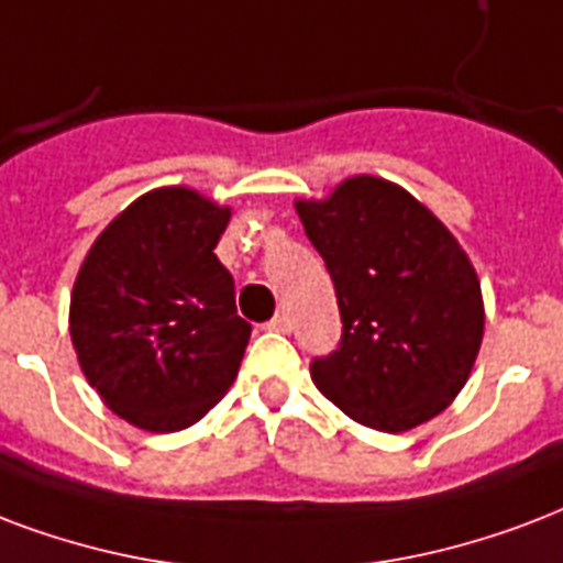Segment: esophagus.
<instances>
[{
  "label": "esophagus",
  "instance_id": "34e87169",
  "mask_svg": "<svg viewBox=\"0 0 563 563\" xmlns=\"http://www.w3.org/2000/svg\"><path fill=\"white\" fill-rule=\"evenodd\" d=\"M265 328L274 330V333H289L291 321H289V316H286V312H277V316H274V319L268 321Z\"/></svg>",
  "mask_w": 563,
  "mask_h": 563
}]
</instances>
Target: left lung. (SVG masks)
Masks as SVG:
<instances>
[{
	"label": "left lung",
	"instance_id": "1",
	"mask_svg": "<svg viewBox=\"0 0 563 563\" xmlns=\"http://www.w3.org/2000/svg\"><path fill=\"white\" fill-rule=\"evenodd\" d=\"M300 224L328 265L342 336L312 384L377 431H410L452 405L484 336L475 268L434 214L377 177L345 179Z\"/></svg>",
	"mask_w": 563,
	"mask_h": 563
}]
</instances>
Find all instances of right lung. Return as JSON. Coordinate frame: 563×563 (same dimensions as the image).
<instances>
[{
    "label": "right lung",
    "instance_id": "obj_1",
    "mask_svg": "<svg viewBox=\"0 0 563 563\" xmlns=\"http://www.w3.org/2000/svg\"><path fill=\"white\" fill-rule=\"evenodd\" d=\"M230 209L191 188H158L111 221L70 298L79 366L102 401L144 431L203 419L242 366L251 324L214 256Z\"/></svg>",
    "mask_w": 563,
    "mask_h": 563
}]
</instances>
